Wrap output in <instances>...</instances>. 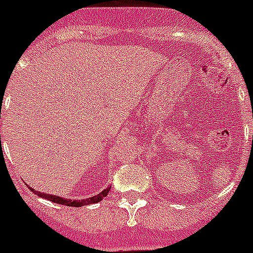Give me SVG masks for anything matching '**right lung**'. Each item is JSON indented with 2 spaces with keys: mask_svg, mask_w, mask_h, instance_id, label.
<instances>
[{
  "mask_svg": "<svg viewBox=\"0 0 253 253\" xmlns=\"http://www.w3.org/2000/svg\"><path fill=\"white\" fill-rule=\"evenodd\" d=\"M30 190L36 194L38 196H41V198L46 199V200H50L53 203H57V204H62V205H67V207H83V205H88V204H96L98 201H101L102 198H105L106 195L109 194V188L104 190L101 194L96 195L93 198H89L87 200H67V199H62L59 198V196H54V195H48V194H41L39 191H35L34 188H31Z\"/></svg>",
  "mask_w": 253,
  "mask_h": 253,
  "instance_id": "obj_1",
  "label": "right lung"
}]
</instances>
